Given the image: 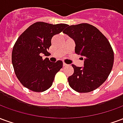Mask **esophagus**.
Wrapping results in <instances>:
<instances>
[{"mask_svg":"<svg viewBox=\"0 0 123 123\" xmlns=\"http://www.w3.org/2000/svg\"><path fill=\"white\" fill-rule=\"evenodd\" d=\"M63 66H64V67H66V66H67V64H66L65 62H63Z\"/></svg>","mask_w":123,"mask_h":123,"instance_id":"34e87169","label":"esophagus"}]
</instances>
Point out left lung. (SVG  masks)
<instances>
[{
  "label": "left lung",
  "instance_id": "8db88e82",
  "mask_svg": "<svg viewBox=\"0 0 123 123\" xmlns=\"http://www.w3.org/2000/svg\"><path fill=\"white\" fill-rule=\"evenodd\" d=\"M63 32L74 40L75 53L84 57L83 68L72 65L74 73L68 78L70 86L79 93L93 91L107 80L113 68L111 44L98 28L87 23L68 25Z\"/></svg>",
  "mask_w": 123,
  "mask_h": 123
}]
</instances>
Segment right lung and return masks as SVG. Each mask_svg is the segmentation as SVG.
<instances>
[{
	"label": "right lung",
	"mask_w": 123,
	"mask_h": 123,
	"mask_svg": "<svg viewBox=\"0 0 123 123\" xmlns=\"http://www.w3.org/2000/svg\"><path fill=\"white\" fill-rule=\"evenodd\" d=\"M67 24H51L37 22L28 27L16 41L12 62L16 77L24 87L35 92H42L51 87L55 76L62 68V62H53L43 59L51 45L55 35L62 31Z\"/></svg>",
	"instance_id": "right-lung-1"
}]
</instances>
